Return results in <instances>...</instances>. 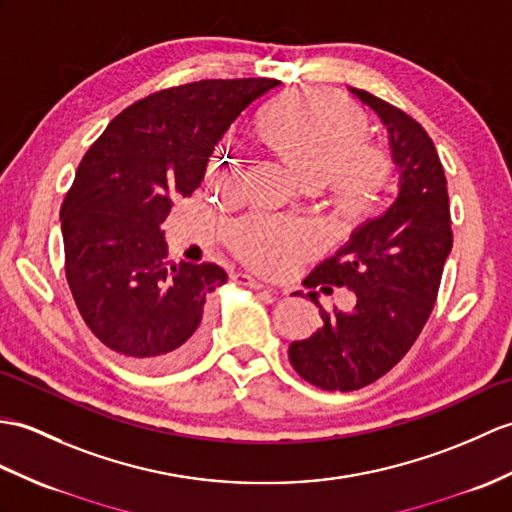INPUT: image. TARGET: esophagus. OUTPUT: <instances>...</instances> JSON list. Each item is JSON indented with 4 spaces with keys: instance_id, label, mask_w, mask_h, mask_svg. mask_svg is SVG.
Wrapping results in <instances>:
<instances>
[{
    "instance_id": "esophagus-1",
    "label": "esophagus",
    "mask_w": 512,
    "mask_h": 512,
    "mask_svg": "<svg viewBox=\"0 0 512 512\" xmlns=\"http://www.w3.org/2000/svg\"><path fill=\"white\" fill-rule=\"evenodd\" d=\"M235 281L240 285H246V288H253V290H270L268 285H264L261 281H257L251 275H235Z\"/></svg>"
}]
</instances>
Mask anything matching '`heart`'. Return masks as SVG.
I'll use <instances>...</instances> for the list:
<instances>
[{
    "label": "heart",
    "mask_w": 512,
    "mask_h": 512,
    "mask_svg": "<svg viewBox=\"0 0 512 512\" xmlns=\"http://www.w3.org/2000/svg\"><path fill=\"white\" fill-rule=\"evenodd\" d=\"M255 133L301 185L329 183L347 218L366 216L386 185V152L364 144V117L334 93L307 89L279 95L257 113ZM207 178L211 185L231 189L240 181V168L216 152ZM229 242L237 257L264 275H283L320 244L310 224L268 218L237 222Z\"/></svg>",
    "instance_id": "b5f03b06"
}]
</instances>
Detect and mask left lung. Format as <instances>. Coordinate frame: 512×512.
<instances>
[{"label":"left lung","mask_w":512,"mask_h":512,"mask_svg":"<svg viewBox=\"0 0 512 512\" xmlns=\"http://www.w3.org/2000/svg\"><path fill=\"white\" fill-rule=\"evenodd\" d=\"M349 91L388 130L399 192L382 216L360 224L303 281L323 292L331 290L325 282L347 285L355 294L353 310H320L323 327L288 349L290 364L305 382L340 392L373 384L410 351L432 314L454 244L447 178L430 135L397 106L362 89ZM307 296L318 305L316 292Z\"/></svg>","instance_id":"1"}]
</instances>
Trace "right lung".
Returning a JSON list of instances; mask_svg holds the SVG:
<instances>
[{"instance_id": "add662e5", "label": "right lung", "mask_w": 512, "mask_h": 512, "mask_svg": "<svg viewBox=\"0 0 512 512\" xmlns=\"http://www.w3.org/2000/svg\"><path fill=\"white\" fill-rule=\"evenodd\" d=\"M277 80H198L130 104L82 157L61 207L65 272L80 316L139 368L185 364L205 342L216 264H165L161 224L192 196L213 148Z\"/></svg>"}]
</instances>
